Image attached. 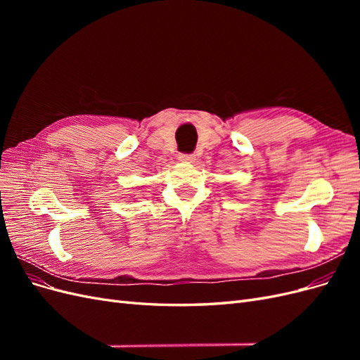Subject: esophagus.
I'll return each instance as SVG.
<instances>
[{"instance_id": "obj_1", "label": "esophagus", "mask_w": 360, "mask_h": 360, "mask_svg": "<svg viewBox=\"0 0 360 360\" xmlns=\"http://www.w3.org/2000/svg\"><path fill=\"white\" fill-rule=\"evenodd\" d=\"M179 160H180V162H188V163H191V162L195 160V155H191V153H180V155H179Z\"/></svg>"}]
</instances>
